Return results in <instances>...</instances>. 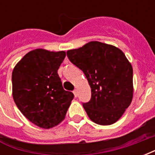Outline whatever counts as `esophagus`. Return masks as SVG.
<instances>
[{
	"mask_svg": "<svg viewBox=\"0 0 155 155\" xmlns=\"http://www.w3.org/2000/svg\"><path fill=\"white\" fill-rule=\"evenodd\" d=\"M73 93H74V97H77V95H78L77 90H74V91H73Z\"/></svg>",
	"mask_w": 155,
	"mask_h": 155,
	"instance_id": "1",
	"label": "esophagus"
}]
</instances>
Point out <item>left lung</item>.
I'll return each mask as SVG.
<instances>
[{
    "label": "left lung",
    "mask_w": 155,
    "mask_h": 155,
    "mask_svg": "<svg viewBox=\"0 0 155 155\" xmlns=\"http://www.w3.org/2000/svg\"><path fill=\"white\" fill-rule=\"evenodd\" d=\"M66 54L84 72L91 86V100L82 104L89 118L101 125L115 123L133 98V68L123 51L91 41Z\"/></svg>",
    "instance_id": "obj_1"
}]
</instances>
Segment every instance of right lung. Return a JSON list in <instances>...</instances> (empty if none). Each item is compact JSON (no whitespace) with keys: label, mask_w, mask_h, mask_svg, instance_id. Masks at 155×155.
<instances>
[{"label":"right lung","mask_w":155,"mask_h":155,"mask_svg":"<svg viewBox=\"0 0 155 155\" xmlns=\"http://www.w3.org/2000/svg\"><path fill=\"white\" fill-rule=\"evenodd\" d=\"M64 51L36 49L25 54L12 72L13 99L20 111L35 125L50 129L64 119L74 94L64 91L57 71Z\"/></svg>","instance_id":"1"}]
</instances>
